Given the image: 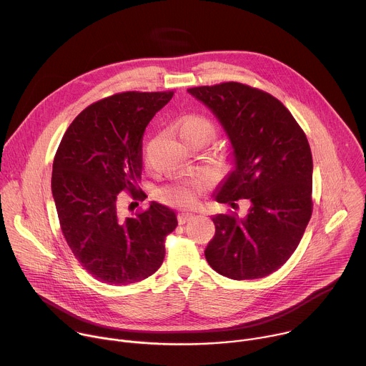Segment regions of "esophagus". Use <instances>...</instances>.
<instances>
[{"label": "esophagus", "mask_w": 366, "mask_h": 366, "mask_svg": "<svg viewBox=\"0 0 366 366\" xmlns=\"http://www.w3.org/2000/svg\"><path fill=\"white\" fill-rule=\"evenodd\" d=\"M192 217H194V214H192V213L182 212V213H179V214H178V223H179V224H185V223L191 222V220H192Z\"/></svg>", "instance_id": "esophagus-1"}]
</instances>
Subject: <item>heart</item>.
<instances>
[{
  "instance_id": "1",
  "label": "heart",
  "mask_w": 366,
  "mask_h": 366,
  "mask_svg": "<svg viewBox=\"0 0 366 366\" xmlns=\"http://www.w3.org/2000/svg\"><path fill=\"white\" fill-rule=\"evenodd\" d=\"M179 134L184 136L189 132H202L207 136H210L213 132V127L210 122L201 119V117H187L179 123ZM201 191L199 182L194 179L179 181L172 185H167L158 191V198L169 205L177 207H187L197 202L198 195Z\"/></svg>"
}]
</instances>
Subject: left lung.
Listing matches in <instances>:
<instances>
[{
	"mask_svg": "<svg viewBox=\"0 0 366 366\" xmlns=\"http://www.w3.org/2000/svg\"><path fill=\"white\" fill-rule=\"evenodd\" d=\"M188 92L223 127L233 169L214 198H246L244 217L216 214V234L205 247L210 267L232 280L264 278L297 249L312 212V158L308 140L284 104L268 92L224 82Z\"/></svg>",
	"mask_w": 366,
	"mask_h": 366,
	"instance_id": "8db88e82",
	"label": "left lung"
}]
</instances>
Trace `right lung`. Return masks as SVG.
Wrapping results in <instances>:
<instances>
[{
	"label": "right lung",
	"instance_id": "1",
	"mask_svg": "<svg viewBox=\"0 0 366 366\" xmlns=\"http://www.w3.org/2000/svg\"><path fill=\"white\" fill-rule=\"evenodd\" d=\"M168 92H122L86 107L65 132L54 161L51 194L62 233L79 264L110 285L139 282L165 257V237L178 226L169 207L150 202L120 217L119 192H139L142 137Z\"/></svg>",
	"mask_w": 366,
	"mask_h": 366
}]
</instances>
